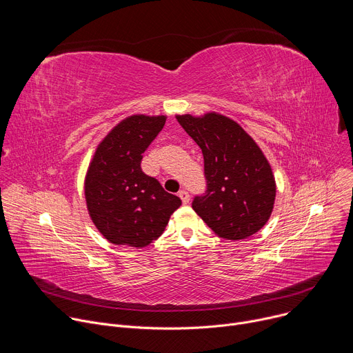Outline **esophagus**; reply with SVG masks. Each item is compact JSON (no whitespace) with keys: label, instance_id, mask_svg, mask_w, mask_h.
I'll return each mask as SVG.
<instances>
[{"label":"esophagus","instance_id":"1","mask_svg":"<svg viewBox=\"0 0 353 353\" xmlns=\"http://www.w3.org/2000/svg\"><path fill=\"white\" fill-rule=\"evenodd\" d=\"M179 196L181 198L183 204H188L190 203V194H188V191H185V190L179 191Z\"/></svg>","mask_w":353,"mask_h":353}]
</instances>
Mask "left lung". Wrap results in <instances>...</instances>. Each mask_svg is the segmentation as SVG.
Here are the masks:
<instances>
[{"label": "left lung", "instance_id": "left-lung-1", "mask_svg": "<svg viewBox=\"0 0 353 353\" xmlns=\"http://www.w3.org/2000/svg\"><path fill=\"white\" fill-rule=\"evenodd\" d=\"M176 117L204 155L207 190L194 196L192 210L222 239L241 240L259 232L271 216L276 192L259 145L225 116Z\"/></svg>", "mask_w": 353, "mask_h": 353}]
</instances>
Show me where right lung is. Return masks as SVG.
Segmentation results:
<instances>
[{"label":"right lung","mask_w":353,"mask_h":353,"mask_svg":"<svg viewBox=\"0 0 353 353\" xmlns=\"http://www.w3.org/2000/svg\"><path fill=\"white\" fill-rule=\"evenodd\" d=\"M166 123L165 116H131L97 146L85 179L89 215L110 243L145 247L157 240L181 199L141 169L142 155Z\"/></svg>","instance_id":"1"}]
</instances>
